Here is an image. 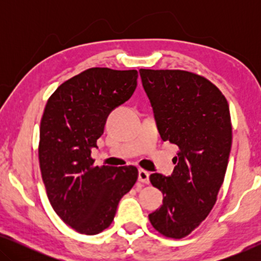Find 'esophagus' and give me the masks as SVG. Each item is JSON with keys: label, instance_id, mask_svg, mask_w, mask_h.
<instances>
[{"label": "esophagus", "instance_id": "34e87169", "mask_svg": "<svg viewBox=\"0 0 261 261\" xmlns=\"http://www.w3.org/2000/svg\"><path fill=\"white\" fill-rule=\"evenodd\" d=\"M139 181L144 184L149 183V173L145 170H139Z\"/></svg>", "mask_w": 261, "mask_h": 261}]
</instances>
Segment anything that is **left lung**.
Returning <instances> with one entry per match:
<instances>
[{
	"label": "left lung",
	"mask_w": 261,
	"mask_h": 261,
	"mask_svg": "<svg viewBox=\"0 0 261 261\" xmlns=\"http://www.w3.org/2000/svg\"><path fill=\"white\" fill-rule=\"evenodd\" d=\"M164 141L177 145L171 177L152 173L163 205L148 219L163 237L183 239L215 205L231 147L229 106L215 84L184 70H139Z\"/></svg>",
	"instance_id": "8db88e82"
}]
</instances>
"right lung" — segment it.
<instances>
[{
	"label": "right lung",
	"instance_id": "right-lung-1",
	"mask_svg": "<svg viewBox=\"0 0 261 261\" xmlns=\"http://www.w3.org/2000/svg\"><path fill=\"white\" fill-rule=\"evenodd\" d=\"M137 70L91 67L59 85L40 122L39 164L57 215L78 233L95 235L112 224L117 204L138 180L135 166H96L109 113L137 88Z\"/></svg>",
	"mask_w": 261,
	"mask_h": 261
}]
</instances>
